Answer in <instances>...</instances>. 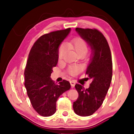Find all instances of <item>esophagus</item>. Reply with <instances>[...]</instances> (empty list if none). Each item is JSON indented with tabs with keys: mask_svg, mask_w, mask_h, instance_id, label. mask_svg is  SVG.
I'll use <instances>...</instances> for the list:
<instances>
[{
	"mask_svg": "<svg viewBox=\"0 0 134 134\" xmlns=\"http://www.w3.org/2000/svg\"><path fill=\"white\" fill-rule=\"evenodd\" d=\"M70 83H71V87H74L75 86V84H76V82H75L74 80H71V81H70Z\"/></svg>",
	"mask_w": 134,
	"mask_h": 134,
	"instance_id": "1",
	"label": "esophagus"
}]
</instances>
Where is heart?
Returning a JSON list of instances; mask_svg holds the SVG:
<instances>
[{
    "label": "heart",
    "mask_w": 134,
    "mask_h": 134,
    "mask_svg": "<svg viewBox=\"0 0 134 134\" xmlns=\"http://www.w3.org/2000/svg\"><path fill=\"white\" fill-rule=\"evenodd\" d=\"M68 46L71 48L74 49L79 55H85L88 51V44L83 38L80 37L75 38L71 41L67 43ZM67 47L65 44H62L59 46L58 51V56L60 60L62 59L65 55ZM80 71V67L79 66H70L68 68V72L71 76H76Z\"/></svg>",
    "instance_id": "b5f03b06"
}]
</instances>
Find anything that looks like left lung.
I'll use <instances>...</instances> for the list:
<instances>
[{"label": "left lung", "instance_id": "8db88e82", "mask_svg": "<svg viewBox=\"0 0 134 134\" xmlns=\"http://www.w3.org/2000/svg\"><path fill=\"white\" fill-rule=\"evenodd\" d=\"M76 30L91 47V56L86 74L92 82L87 89L76 84L79 97L73 103V109L77 115L88 116L103 103L112 78V60L109 44L101 32L95 29L76 28Z\"/></svg>", "mask_w": 134, "mask_h": 134}]
</instances>
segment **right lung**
I'll return each instance as SVG.
<instances>
[{
    "mask_svg": "<svg viewBox=\"0 0 134 134\" xmlns=\"http://www.w3.org/2000/svg\"><path fill=\"white\" fill-rule=\"evenodd\" d=\"M70 31L68 28L43 35L36 40L29 53L24 71V85L33 108L43 116L55 113L57 100L71 88L67 80L56 84L51 78L52 68L58 63L60 44Z\"/></svg>",
    "mask_w": 134,
    "mask_h": 134,
    "instance_id": "right-lung-1",
    "label": "right lung"
}]
</instances>
